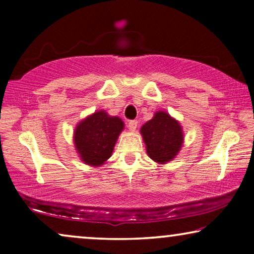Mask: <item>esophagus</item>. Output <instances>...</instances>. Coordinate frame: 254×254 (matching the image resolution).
Wrapping results in <instances>:
<instances>
[{
    "instance_id": "34e87169",
    "label": "esophagus",
    "mask_w": 254,
    "mask_h": 254,
    "mask_svg": "<svg viewBox=\"0 0 254 254\" xmlns=\"http://www.w3.org/2000/svg\"><path fill=\"white\" fill-rule=\"evenodd\" d=\"M128 128H129V129H130L131 131L136 130V128H137V121H135V120L129 121V123H128Z\"/></svg>"
}]
</instances>
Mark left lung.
Wrapping results in <instances>:
<instances>
[{
	"label": "left lung",
	"mask_w": 254,
	"mask_h": 254,
	"mask_svg": "<svg viewBox=\"0 0 254 254\" xmlns=\"http://www.w3.org/2000/svg\"><path fill=\"white\" fill-rule=\"evenodd\" d=\"M140 131L148 156L158 164L173 161L183 147L182 125L165 111H157Z\"/></svg>",
	"instance_id": "obj_1"
}]
</instances>
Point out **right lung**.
<instances>
[{
    "label": "right lung",
    "instance_id": "obj_1",
    "mask_svg": "<svg viewBox=\"0 0 254 254\" xmlns=\"http://www.w3.org/2000/svg\"><path fill=\"white\" fill-rule=\"evenodd\" d=\"M125 124L119 117L110 116L99 110L76 125L74 144L81 161L86 165L98 168L112 156L118 137Z\"/></svg>",
    "mask_w": 254,
    "mask_h": 254
}]
</instances>
